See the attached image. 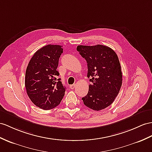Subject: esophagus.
I'll use <instances>...</instances> for the list:
<instances>
[{"label": "esophagus", "mask_w": 152, "mask_h": 152, "mask_svg": "<svg viewBox=\"0 0 152 152\" xmlns=\"http://www.w3.org/2000/svg\"><path fill=\"white\" fill-rule=\"evenodd\" d=\"M75 84H72V85H70V86H69L70 89H74V88H75Z\"/></svg>", "instance_id": "34e87169"}]
</instances>
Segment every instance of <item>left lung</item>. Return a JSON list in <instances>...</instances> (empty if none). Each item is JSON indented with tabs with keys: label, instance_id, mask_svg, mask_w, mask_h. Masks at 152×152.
Segmentation results:
<instances>
[{
	"label": "left lung",
	"instance_id": "left-lung-1",
	"mask_svg": "<svg viewBox=\"0 0 152 152\" xmlns=\"http://www.w3.org/2000/svg\"><path fill=\"white\" fill-rule=\"evenodd\" d=\"M77 50L87 62L89 85L88 94L82 98L84 104L99 111L112 104L122 86V72L116 53L108 46L77 47Z\"/></svg>",
	"mask_w": 152,
	"mask_h": 152
}]
</instances>
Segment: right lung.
<instances>
[{
	"mask_svg": "<svg viewBox=\"0 0 152 152\" xmlns=\"http://www.w3.org/2000/svg\"><path fill=\"white\" fill-rule=\"evenodd\" d=\"M63 49L60 45L48 44L37 50L27 66L25 87L27 94L36 106L51 110L60 104L66 88L57 71Z\"/></svg>",
	"mask_w": 152,
	"mask_h": 152,
	"instance_id": "obj_1",
	"label": "right lung"
}]
</instances>
